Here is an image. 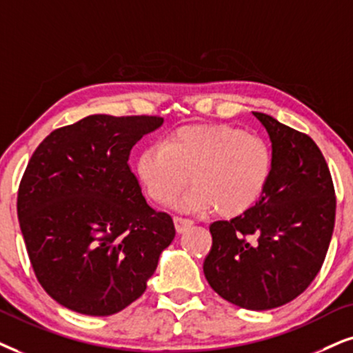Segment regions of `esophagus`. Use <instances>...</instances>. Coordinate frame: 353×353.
<instances>
[{
  "label": "esophagus",
  "instance_id": "esophagus-1",
  "mask_svg": "<svg viewBox=\"0 0 353 353\" xmlns=\"http://www.w3.org/2000/svg\"><path fill=\"white\" fill-rule=\"evenodd\" d=\"M172 221H174V226H176L177 233H184L185 230H189L190 226L194 225V221L189 220V218H182V216H174Z\"/></svg>",
  "mask_w": 353,
  "mask_h": 353
}]
</instances>
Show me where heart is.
I'll return each mask as SVG.
<instances>
[{"instance_id":"heart-1","label":"heart","mask_w":353,"mask_h":353,"mask_svg":"<svg viewBox=\"0 0 353 353\" xmlns=\"http://www.w3.org/2000/svg\"><path fill=\"white\" fill-rule=\"evenodd\" d=\"M272 154L261 137L228 125H187L174 130L161 146L138 154L135 172L145 194L168 205L190 189L176 203L189 213L238 216L257 203L269 181Z\"/></svg>"}]
</instances>
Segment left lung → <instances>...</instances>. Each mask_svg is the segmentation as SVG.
Returning a JSON list of instances; mask_svg holds the SVG:
<instances>
[{
	"label": "left lung",
	"instance_id": "8db88e82",
	"mask_svg": "<svg viewBox=\"0 0 353 353\" xmlns=\"http://www.w3.org/2000/svg\"><path fill=\"white\" fill-rule=\"evenodd\" d=\"M272 143L261 199L230 221L210 225L207 282L226 301L251 311L287 305L323 265L336 220V195L323 153L310 137L252 112Z\"/></svg>",
	"mask_w": 353,
	"mask_h": 353
}]
</instances>
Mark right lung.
Returning <instances> with one entry per match:
<instances>
[{"instance_id":"add662e5","label":"right lung","mask_w":353,"mask_h":353,"mask_svg":"<svg viewBox=\"0 0 353 353\" xmlns=\"http://www.w3.org/2000/svg\"><path fill=\"white\" fill-rule=\"evenodd\" d=\"M163 117L88 115L37 146L17 216L30 264L61 306L110 316L143 295L176 230L146 203L128 156Z\"/></svg>"}]
</instances>
